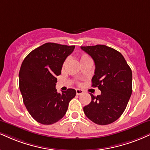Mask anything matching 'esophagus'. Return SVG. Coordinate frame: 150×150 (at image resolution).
I'll list each match as a JSON object with an SVG mask.
<instances>
[{"label": "esophagus", "instance_id": "esophagus-1", "mask_svg": "<svg viewBox=\"0 0 150 150\" xmlns=\"http://www.w3.org/2000/svg\"><path fill=\"white\" fill-rule=\"evenodd\" d=\"M83 92H84V91H83V90H82V89H76V94L77 95L82 94V93H83Z\"/></svg>", "mask_w": 150, "mask_h": 150}]
</instances>
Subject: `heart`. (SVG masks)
Returning a JSON list of instances; mask_svg holds the SVG:
<instances>
[{
	"instance_id": "obj_1",
	"label": "heart",
	"mask_w": 150,
	"mask_h": 150,
	"mask_svg": "<svg viewBox=\"0 0 150 150\" xmlns=\"http://www.w3.org/2000/svg\"><path fill=\"white\" fill-rule=\"evenodd\" d=\"M89 59H90V58L88 57L86 54H82V55H81L80 57V63H82V62H84V61L89 60Z\"/></svg>"
}]
</instances>
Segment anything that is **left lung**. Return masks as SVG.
Listing matches in <instances>:
<instances>
[{
  "label": "left lung",
  "mask_w": 150,
  "mask_h": 150,
  "mask_svg": "<svg viewBox=\"0 0 150 150\" xmlns=\"http://www.w3.org/2000/svg\"><path fill=\"white\" fill-rule=\"evenodd\" d=\"M95 63L92 86L101 94L91 96L83 108L90 120L99 125L110 124L120 117L132 93V71L120 52L103 45L81 47Z\"/></svg>",
  "instance_id": "left-lung-1"
}]
</instances>
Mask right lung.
<instances>
[{
  "mask_svg": "<svg viewBox=\"0 0 150 150\" xmlns=\"http://www.w3.org/2000/svg\"><path fill=\"white\" fill-rule=\"evenodd\" d=\"M75 45L47 42L30 52L21 64L19 89L23 101L31 117L42 124H54L62 119L76 91L68 89L58 93L57 76Z\"/></svg>",
  "mask_w": 150,
  "mask_h": 150,
  "instance_id": "obj_1",
  "label": "right lung"
}]
</instances>
